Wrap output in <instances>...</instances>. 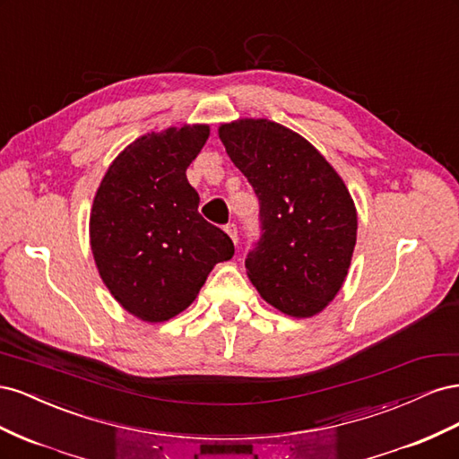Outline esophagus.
Instances as JSON below:
<instances>
[{
    "label": "esophagus",
    "mask_w": 459,
    "mask_h": 459,
    "mask_svg": "<svg viewBox=\"0 0 459 459\" xmlns=\"http://www.w3.org/2000/svg\"><path fill=\"white\" fill-rule=\"evenodd\" d=\"M224 230H226V233L230 235V239H231L235 245H238V226H235V224H228Z\"/></svg>",
    "instance_id": "obj_1"
}]
</instances>
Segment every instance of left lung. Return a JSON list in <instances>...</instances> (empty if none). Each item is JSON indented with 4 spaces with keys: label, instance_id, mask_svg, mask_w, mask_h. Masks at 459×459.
<instances>
[{
    "label": "left lung",
    "instance_id": "1",
    "mask_svg": "<svg viewBox=\"0 0 459 459\" xmlns=\"http://www.w3.org/2000/svg\"><path fill=\"white\" fill-rule=\"evenodd\" d=\"M231 162L260 201L262 238L245 266L260 297L290 317H312L337 297L356 245L349 187L308 140L268 118L220 124Z\"/></svg>",
    "mask_w": 459,
    "mask_h": 459
}]
</instances>
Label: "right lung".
Instances as JSON below:
<instances>
[{"label": "right lung", "mask_w": 459, "mask_h": 459, "mask_svg": "<svg viewBox=\"0 0 459 459\" xmlns=\"http://www.w3.org/2000/svg\"><path fill=\"white\" fill-rule=\"evenodd\" d=\"M211 135L184 124L137 137L110 162L93 197L90 245L120 307L147 324L184 312L233 243L199 214L186 170Z\"/></svg>", "instance_id": "1"}]
</instances>
